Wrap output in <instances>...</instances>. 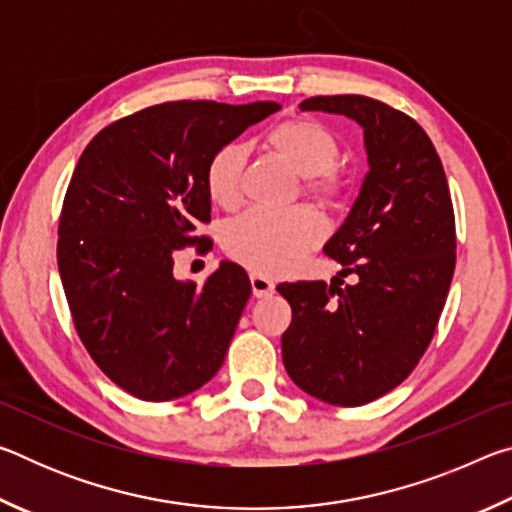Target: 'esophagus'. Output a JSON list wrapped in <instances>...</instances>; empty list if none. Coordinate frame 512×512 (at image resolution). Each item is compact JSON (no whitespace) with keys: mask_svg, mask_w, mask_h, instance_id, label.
I'll return each instance as SVG.
<instances>
[{"mask_svg":"<svg viewBox=\"0 0 512 512\" xmlns=\"http://www.w3.org/2000/svg\"><path fill=\"white\" fill-rule=\"evenodd\" d=\"M250 287H253L255 298H268L275 293V284L259 273H250Z\"/></svg>","mask_w":512,"mask_h":512,"instance_id":"34e87169","label":"esophagus"}]
</instances>
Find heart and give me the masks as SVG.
Returning a JSON list of instances; mask_svg holds the SVG:
<instances>
[{
	"mask_svg": "<svg viewBox=\"0 0 512 512\" xmlns=\"http://www.w3.org/2000/svg\"><path fill=\"white\" fill-rule=\"evenodd\" d=\"M266 146L307 180V189L325 201L341 194L343 183L332 171L339 158L334 133L311 119H289L271 128ZM244 149L225 144L216 151L205 169V187L212 201L221 207H235L241 198ZM325 223L309 207L293 210H250L230 221L223 232V246L257 273L280 275L300 264L311 248L320 244Z\"/></svg>",
	"mask_w": 512,
	"mask_h": 512,
	"instance_id": "obj_1",
	"label": "heart"
}]
</instances>
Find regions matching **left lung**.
Wrapping results in <instances>:
<instances>
[{"label":"left lung","mask_w":512,"mask_h":512,"mask_svg":"<svg viewBox=\"0 0 512 512\" xmlns=\"http://www.w3.org/2000/svg\"><path fill=\"white\" fill-rule=\"evenodd\" d=\"M300 110L357 121L368 171L325 253L357 282L280 284L293 318L282 361L316 400L361 406L393 391L429 348L456 264L454 210L429 135L361 94L311 97Z\"/></svg>","instance_id":"obj_1"}]
</instances>
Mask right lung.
<instances>
[{
	"instance_id": "right-lung-1",
	"label": "right lung",
	"mask_w": 512,
	"mask_h": 512,
	"mask_svg": "<svg viewBox=\"0 0 512 512\" xmlns=\"http://www.w3.org/2000/svg\"><path fill=\"white\" fill-rule=\"evenodd\" d=\"M277 101H173L94 137L76 164L58 230V271L85 350L119 388L167 402L205 386L250 298L221 262L203 287L173 275V253L210 221L205 169Z\"/></svg>"
}]
</instances>
